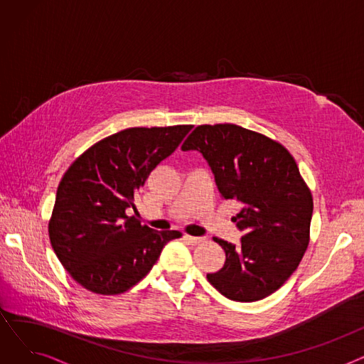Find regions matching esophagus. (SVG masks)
Returning a JSON list of instances; mask_svg holds the SVG:
<instances>
[{"instance_id":"1","label":"esophagus","mask_w":364,"mask_h":364,"mask_svg":"<svg viewBox=\"0 0 364 364\" xmlns=\"http://www.w3.org/2000/svg\"><path fill=\"white\" fill-rule=\"evenodd\" d=\"M184 239H186L188 243H192V245H198V243H202V242L205 240L203 237H196V236H190V235H186Z\"/></svg>"}]
</instances>
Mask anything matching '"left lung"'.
<instances>
[{"instance_id":"obj_1","label":"left lung","mask_w":364,"mask_h":364,"mask_svg":"<svg viewBox=\"0 0 364 364\" xmlns=\"http://www.w3.org/2000/svg\"><path fill=\"white\" fill-rule=\"evenodd\" d=\"M181 150H199L224 199L240 203L232 220L240 246L214 237L225 262L208 282L228 299L259 301L291 277L310 243L311 190L283 144L236 124L199 125Z\"/></svg>"}]
</instances>
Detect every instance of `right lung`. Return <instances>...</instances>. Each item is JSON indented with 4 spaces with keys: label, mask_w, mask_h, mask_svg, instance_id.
Returning a JSON list of instances; mask_svg holds the SVG:
<instances>
[{
    "label": "right lung",
    "mask_w": 364,
    "mask_h": 364,
    "mask_svg": "<svg viewBox=\"0 0 364 364\" xmlns=\"http://www.w3.org/2000/svg\"><path fill=\"white\" fill-rule=\"evenodd\" d=\"M193 125L134 127L97 141L76 158L57 187L48 236L72 279L99 295H118L155 265L162 247L181 237L141 225L136 196L150 172Z\"/></svg>",
    "instance_id": "1"
}]
</instances>
